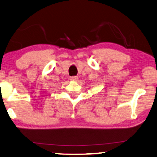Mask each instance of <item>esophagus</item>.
<instances>
[{"label":"esophagus","mask_w":157,"mask_h":157,"mask_svg":"<svg viewBox=\"0 0 157 157\" xmlns=\"http://www.w3.org/2000/svg\"><path fill=\"white\" fill-rule=\"evenodd\" d=\"M78 76H71V77H70V80L73 81H78Z\"/></svg>","instance_id":"34e87169"}]
</instances>
